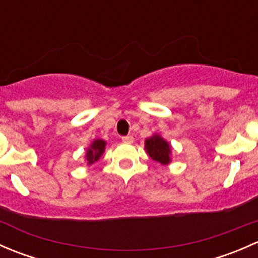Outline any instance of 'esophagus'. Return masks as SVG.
Segmentation results:
<instances>
[{"label":"esophagus","instance_id":"1","mask_svg":"<svg viewBox=\"0 0 258 258\" xmlns=\"http://www.w3.org/2000/svg\"><path fill=\"white\" fill-rule=\"evenodd\" d=\"M122 141H123L124 144H132V142H134V137H132L131 135H127V136L122 137Z\"/></svg>","mask_w":258,"mask_h":258}]
</instances>
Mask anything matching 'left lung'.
<instances>
[{
  "label": "left lung",
  "mask_w": 258,
  "mask_h": 258,
  "mask_svg": "<svg viewBox=\"0 0 258 258\" xmlns=\"http://www.w3.org/2000/svg\"><path fill=\"white\" fill-rule=\"evenodd\" d=\"M145 148L148 156L161 165H168L171 162V145L160 135H152L146 139Z\"/></svg>",
  "instance_id": "obj_1"
}]
</instances>
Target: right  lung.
I'll return each mask as SVG.
<instances>
[{
    "label": "right lung",
    "mask_w": 258,
    "mask_h": 258,
    "mask_svg": "<svg viewBox=\"0 0 258 258\" xmlns=\"http://www.w3.org/2000/svg\"><path fill=\"white\" fill-rule=\"evenodd\" d=\"M105 147L106 141H103V140L101 139L93 140V142L91 144L90 147L87 148V152H86V161H87V165H92L96 161L100 160L102 153L105 152Z\"/></svg>",
    "instance_id": "1"
}]
</instances>
